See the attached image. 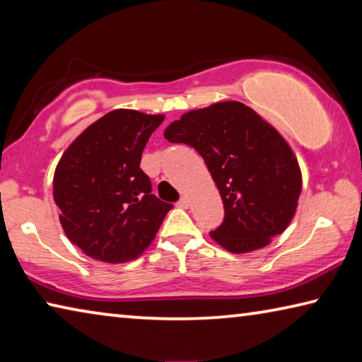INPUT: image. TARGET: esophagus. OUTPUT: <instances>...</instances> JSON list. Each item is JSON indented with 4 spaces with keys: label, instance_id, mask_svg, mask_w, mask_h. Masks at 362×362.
<instances>
[{
    "label": "esophagus",
    "instance_id": "34e87169",
    "mask_svg": "<svg viewBox=\"0 0 362 362\" xmlns=\"http://www.w3.org/2000/svg\"><path fill=\"white\" fill-rule=\"evenodd\" d=\"M177 204H179L180 207H185V209H187V207L189 206V199L187 198V196H182V198L179 199V203H177Z\"/></svg>",
    "mask_w": 362,
    "mask_h": 362
}]
</instances>
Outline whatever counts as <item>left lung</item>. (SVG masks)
Returning a JSON list of instances; mask_svg holds the SVG:
<instances>
[{
	"label": "left lung",
	"mask_w": 362,
	"mask_h": 362,
	"mask_svg": "<svg viewBox=\"0 0 362 362\" xmlns=\"http://www.w3.org/2000/svg\"><path fill=\"white\" fill-rule=\"evenodd\" d=\"M164 137L203 156L223 201L225 217L211 236L235 254L250 252L283 233L297 209L302 175L279 132L241 102L193 110Z\"/></svg>",
	"instance_id": "8db88e82"
}]
</instances>
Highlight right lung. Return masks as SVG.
<instances>
[{
  "mask_svg": "<svg viewBox=\"0 0 362 362\" xmlns=\"http://www.w3.org/2000/svg\"><path fill=\"white\" fill-rule=\"evenodd\" d=\"M163 119L113 110L60 158L54 201L66 238L86 255L107 263L137 259L173 209L151 193L150 177L140 169L145 145Z\"/></svg>",
  "mask_w": 362,
  "mask_h": 362,
  "instance_id": "obj_1",
  "label": "right lung"
}]
</instances>
